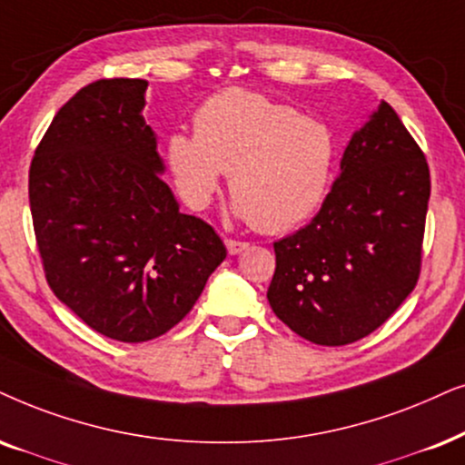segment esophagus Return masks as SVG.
<instances>
[{
    "label": "esophagus",
    "mask_w": 465,
    "mask_h": 465,
    "mask_svg": "<svg viewBox=\"0 0 465 465\" xmlns=\"http://www.w3.org/2000/svg\"><path fill=\"white\" fill-rule=\"evenodd\" d=\"M247 247H250V243H247V241L226 239V250H228V254H231V256H237V254H241V252L247 250Z\"/></svg>",
    "instance_id": "esophagus-1"
}]
</instances>
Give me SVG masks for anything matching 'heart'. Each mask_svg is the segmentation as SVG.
I'll return each mask as SVG.
<instances>
[{
	"mask_svg": "<svg viewBox=\"0 0 465 465\" xmlns=\"http://www.w3.org/2000/svg\"><path fill=\"white\" fill-rule=\"evenodd\" d=\"M337 143L321 119L250 89L228 87L194 113V136L174 132L166 164L181 201L201 211L222 173L234 213L262 232L299 226L321 207L333 179Z\"/></svg>",
	"mask_w": 465,
	"mask_h": 465,
	"instance_id": "b5f03b06",
	"label": "heart"
}]
</instances>
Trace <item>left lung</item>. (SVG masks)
<instances>
[{"label":"left lung","instance_id":"1","mask_svg":"<svg viewBox=\"0 0 465 465\" xmlns=\"http://www.w3.org/2000/svg\"><path fill=\"white\" fill-rule=\"evenodd\" d=\"M430 192L425 153L382 102L343 152L316 218L273 243L275 316L321 346L387 322L419 282Z\"/></svg>","mask_w":465,"mask_h":465}]
</instances>
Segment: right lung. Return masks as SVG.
I'll use <instances>...</instances> for the list:
<instances>
[{
  "label": "right lung",
  "instance_id": "add662e5",
  "mask_svg": "<svg viewBox=\"0 0 465 465\" xmlns=\"http://www.w3.org/2000/svg\"><path fill=\"white\" fill-rule=\"evenodd\" d=\"M143 78H100L59 108L29 166L51 291L87 327L138 343L183 321L226 245L162 181Z\"/></svg>",
  "mask_w": 465,
  "mask_h": 465
}]
</instances>
